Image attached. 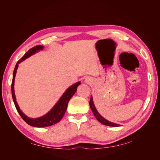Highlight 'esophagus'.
<instances>
[{"label": "esophagus", "mask_w": 160, "mask_h": 160, "mask_svg": "<svg viewBox=\"0 0 160 160\" xmlns=\"http://www.w3.org/2000/svg\"><path fill=\"white\" fill-rule=\"evenodd\" d=\"M85 81L87 83H90V81H89V79H85Z\"/></svg>", "instance_id": "1"}]
</instances>
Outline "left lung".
<instances>
[{"mask_svg":"<svg viewBox=\"0 0 160 160\" xmlns=\"http://www.w3.org/2000/svg\"><path fill=\"white\" fill-rule=\"evenodd\" d=\"M89 105H90V108L93 111V113L94 115V116L95 117V118L98 119V121L102 123L103 125H108V126H111V127H119L120 126L119 124H117V123H115L113 122H111L107 120L106 119H105L103 117L101 116L99 113L98 112V111L97 110L95 106L94 105L93 103V97H91V99H90V101H89Z\"/></svg>","mask_w":160,"mask_h":160,"instance_id":"1","label":"left lung"}]
</instances>
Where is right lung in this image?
Masks as SVG:
<instances>
[{
	"mask_svg": "<svg viewBox=\"0 0 160 160\" xmlns=\"http://www.w3.org/2000/svg\"><path fill=\"white\" fill-rule=\"evenodd\" d=\"M43 48H44V47L42 45H37L31 48V49L28 50L25 54L23 55V57L21 58V59L17 62V63L16 64V66L14 67V69L13 71L12 81V85H11V92H12V99L18 113L20 114L21 117L27 123L31 125L32 127H37V128L49 127V126H51V125H52L58 122H59L61 119L62 118V117H63V115H65V113L67 108V105H68L69 100L75 93V92L77 91V87L81 84V82L79 81V82H77L76 83L70 86L69 88L65 91V93L62 94V95L61 97V98L59 99V101H57V103L53 106V108L45 115L37 118H30L27 117V116L21 110L20 108L18 107V105L16 101V97H15V94H14V79H15V76H16L17 71L18 67V64L21 63L22 61L25 60L26 59L31 57V55L35 54L36 52H38L39 51H42L43 49Z\"/></svg>",
	"mask_w": 160,
	"mask_h": 160,
	"instance_id": "right-lung-1",
	"label": "right lung"
}]
</instances>
